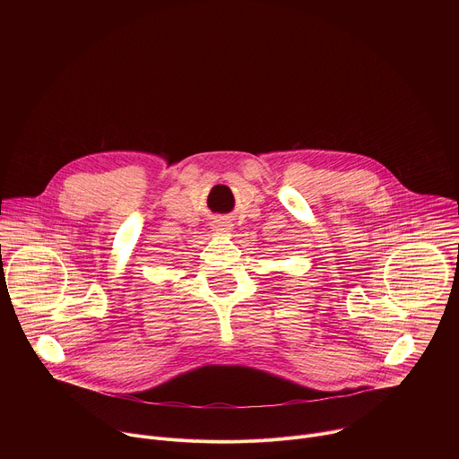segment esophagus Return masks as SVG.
Here are the masks:
<instances>
[{
  "label": "esophagus",
  "mask_w": 459,
  "mask_h": 459,
  "mask_svg": "<svg viewBox=\"0 0 459 459\" xmlns=\"http://www.w3.org/2000/svg\"><path fill=\"white\" fill-rule=\"evenodd\" d=\"M212 229L216 234H229V232H232V221L216 220V221H212Z\"/></svg>",
  "instance_id": "34e87169"
}]
</instances>
